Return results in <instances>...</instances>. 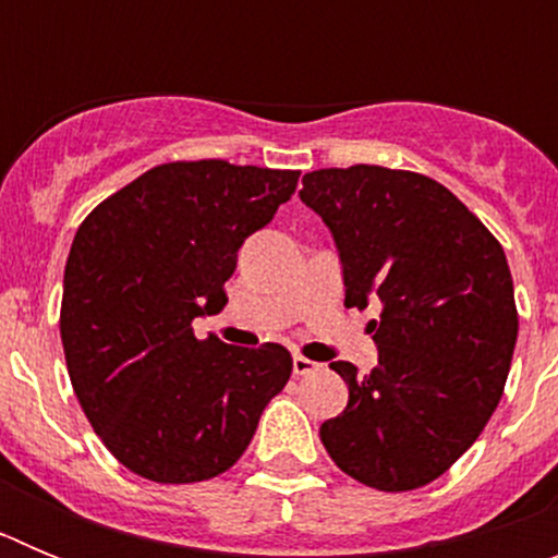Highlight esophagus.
<instances>
[{
	"label": "esophagus",
	"instance_id": "esophagus-1",
	"mask_svg": "<svg viewBox=\"0 0 558 558\" xmlns=\"http://www.w3.org/2000/svg\"><path fill=\"white\" fill-rule=\"evenodd\" d=\"M318 363H315V360H310V357H304V354H293V374L295 377H307V374H313V372H318Z\"/></svg>",
	"mask_w": 558,
	"mask_h": 558
}]
</instances>
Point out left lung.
Instances as JSON below:
<instances>
[{
  "label": "left lung",
  "mask_w": 558,
  "mask_h": 558,
  "mask_svg": "<svg viewBox=\"0 0 558 558\" xmlns=\"http://www.w3.org/2000/svg\"><path fill=\"white\" fill-rule=\"evenodd\" d=\"M302 184L338 245L343 304H383L368 322L377 366L329 363L349 402L322 425L324 447L372 489L427 486L475 445L509 377L520 318L502 245L422 172L327 167Z\"/></svg>",
  "instance_id": "obj_1"
}]
</instances>
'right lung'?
<instances>
[{
    "label": "right lung",
    "instance_id": "add662e5",
    "mask_svg": "<svg viewBox=\"0 0 558 558\" xmlns=\"http://www.w3.org/2000/svg\"><path fill=\"white\" fill-rule=\"evenodd\" d=\"M295 184L299 170L170 161L113 192L77 229L61 302L69 379L102 445L140 477H218L288 386V349L198 340L192 322L226 307L236 251Z\"/></svg>",
    "mask_w": 558,
    "mask_h": 558
}]
</instances>
